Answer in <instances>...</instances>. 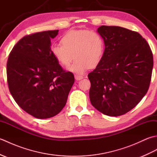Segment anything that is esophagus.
Instances as JSON below:
<instances>
[{
	"instance_id": "obj_1",
	"label": "esophagus",
	"mask_w": 157,
	"mask_h": 157,
	"mask_svg": "<svg viewBox=\"0 0 157 157\" xmlns=\"http://www.w3.org/2000/svg\"><path fill=\"white\" fill-rule=\"evenodd\" d=\"M75 79L76 80H80V79H83V76L78 75H75Z\"/></svg>"
}]
</instances>
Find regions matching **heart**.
Instances as JSON below:
<instances>
[{
    "label": "heart",
    "mask_w": 157,
    "mask_h": 157,
    "mask_svg": "<svg viewBox=\"0 0 157 157\" xmlns=\"http://www.w3.org/2000/svg\"><path fill=\"white\" fill-rule=\"evenodd\" d=\"M61 44L51 46V53L60 64L68 67L75 58L69 71L82 75L101 62L105 52V42L98 32L88 29L71 30L63 36Z\"/></svg>",
    "instance_id": "obj_1"
}]
</instances>
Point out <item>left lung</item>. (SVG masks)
I'll return each instance as SVG.
<instances>
[{
	"instance_id": "left-lung-1",
	"label": "left lung",
	"mask_w": 157,
	"mask_h": 157,
	"mask_svg": "<svg viewBox=\"0 0 157 157\" xmlns=\"http://www.w3.org/2000/svg\"><path fill=\"white\" fill-rule=\"evenodd\" d=\"M97 32L105 42L101 62L88 74L91 104L108 116L125 114L147 92L153 67L151 49L138 32L102 25Z\"/></svg>"
}]
</instances>
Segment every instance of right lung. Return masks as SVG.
Instances as JSON below:
<instances>
[{"mask_svg": "<svg viewBox=\"0 0 157 157\" xmlns=\"http://www.w3.org/2000/svg\"><path fill=\"white\" fill-rule=\"evenodd\" d=\"M59 30L25 36L12 49L6 65L9 91L20 107L38 119L57 115L65 106L74 75L63 71L51 53Z\"/></svg>", "mask_w": 157, "mask_h": 157, "instance_id": "right-lung-1", "label": "right lung"}]
</instances>
